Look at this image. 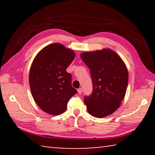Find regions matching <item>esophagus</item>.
<instances>
[{
  "label": "esophagus",
  "instance_id": "esophagus-1",
  "mask_svg": "<svg viewBox=\"0 0 155 155\" xmlns=\"http://www.w3.org/2000/svg\"><path fill=\"white\" fill-rule=\"evenodd\" d=\"M82 92H83V89H82V88L78 89V94H82Z\"/></svg>",
  "mask_w": 155,
  "mask_h": 155
}]
</instances>
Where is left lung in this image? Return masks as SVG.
<instances>
[{"label":"left lung","mask_w":155,"mask_h":155,"mask_svg":"<svg viewBox=\"0 0 155 155\" xmlns=\"http://www.w3.org/2000/svg\"><path fill=\"white\" fill-rule=\"evenodd\" d=\"M90 68L93 91L85 96L84 103L89 114L96 117H104L119 108L127 91L128 73L118 54L105 48L81 54Z\"/></svg>","instance_id":"1"}]
</instances>
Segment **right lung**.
<instances>
[{
	"label": "right lung",
	"instance_id": "1",
	"mask_svg": "<svg viewBox=\"0 0 155 155\" xmlns=\"http://www.w3.org/2000/svg\"><path fill=\"white\" fill-rule=\"evenodd\" d=\"M74 57L72 50L54 43L41 49L31 64V94L37 104L47 114H61L69 100L77 93L72 87V75L66 72Z\"/></svg>",
	"mask_w": 155,
	"mask_h": 155
}]
</instances>
